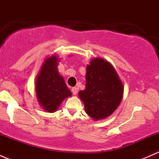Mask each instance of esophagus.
<instances>
[{
  "instance_id": "34e87169",
  "label": "esophagus",
  "mask_w": 159,
  "mask_h": 159,
  "mask_svg": "<svg viewBox=\"0 0 159 159\" xmlns=\"http://www.w3.org/2000/svg\"><path fill=\"white\" fill-rule=\"evenodd\" d=\"M71 91H72V93H73L74 95H76L77 93H78V89H77V88H75V87L72 88Z\"/></svg>"
}]
</instances>
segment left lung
Segmentation results:
<instances>
[{"instance_id":"8db88e82","label":"left lung","mask_w":159,"mask_h":159,"mask_svg":"<svg viewBox=\"0 0 159 159\" xmlns=\"http://www.w3.org/2000/svg\"><path fill=\"white\" fill-rule=\"evenodd\" d=\"M85 89L80 91L85 112L94 120L110 116L120 105L124 87L114 67L106 60L96 57L86 69Z\"/></svg>"}]
</instances>
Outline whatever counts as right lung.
Instances as JSON below:
<instances>
[{
	"label": "right lung",
	"mask_w": 159,
	"mask_h": 159,
	"mask_svg": "<svg viewBox=\"0 0 159 159\" xmlns=\"http://www.w3.org/2000/svg\"><path fill=\"white\" fill-rule=\"evenodd\" d=\"M56 55L48 57L43 63L36 78L35 90L40 105L46 111L52 113L57 110L66 98L71 96L65 80L59 75Z\"/></svg>",
	"instance_id": "obj_1"
}]
</instances>
